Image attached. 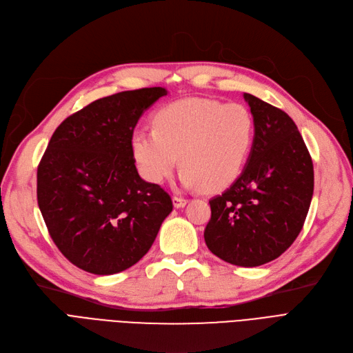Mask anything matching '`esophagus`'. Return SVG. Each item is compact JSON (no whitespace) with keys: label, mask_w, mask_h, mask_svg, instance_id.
Returning <instances> with one entry per match:
<instances>
[{"label":"esophagus","mask_w":353,"mask_h":353,"mask_svg":"<svg viewBox=\"0 0 353 353\" xmlns=\"http://www.w3.org/2000/svg\"><path fill=\"white\" fill-rule=\"evenodd\" d=\"M173 205H174V208H183V206H186L188 205V199H185V197H179V196H174L173 197Z\"/></svg>","instance_id":"obj_1"}]
</instances>
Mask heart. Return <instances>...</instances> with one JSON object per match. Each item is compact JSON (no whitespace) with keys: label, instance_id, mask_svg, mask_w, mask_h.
Listing matches in <instances>:
<instances>
[{"label":"heart","instance_id":"obj_1","mask_svg":"<svg viewBox=\"0 0 353 353\" xmlns=\"http://www.w3.org/2000/svg\"><path fill=\"white\" fill-rule=\"evenodd\" d=\"M254 134L247 106L189 98L163 106L154 117V128H137L131 148L148 181L170 177L180 156L183 186L216 192L232 185L243 170Z\"/></svg>","mask_w":353,"mask_h":353}]
</instances>
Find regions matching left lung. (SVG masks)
Masks as SVG:
<instances>
[{
	"label": "left lung",
	"instance_id": "8db88e82",
	"mask_svg": "<svg viewBox=\"0 0 353 353\" xmlns=\"http://www.w3.org/2000/svg\"><path fill=\"white\" fill-rule=\"evenodd\" d=\"M243 98L254 117V143L241 176L209 201L205 242L229 264L258 267L279 258L299 236L314 172L294 121L251 94Z\"/></svg>",
	"mask_w": 353,
	"mask_h": 353
}]
</instances>
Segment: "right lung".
<instances>
[{"instance_id":"right-lung-1","label":"right lung","mask_w":353,"mask_h":353,"mask_svg":"<svg viewBox=\"0 0 353 353\" xmlns=\"http://www.w3.org/2000/svg\"><path fill=\"white\" fill-rule=\"evenodd\" d=\"M164 88L94 101L53 132L37 167V202L59 251L78 268L111 275L148 252L172 197L137 172L131 137Z\"/></svg>"}]
</instances>
